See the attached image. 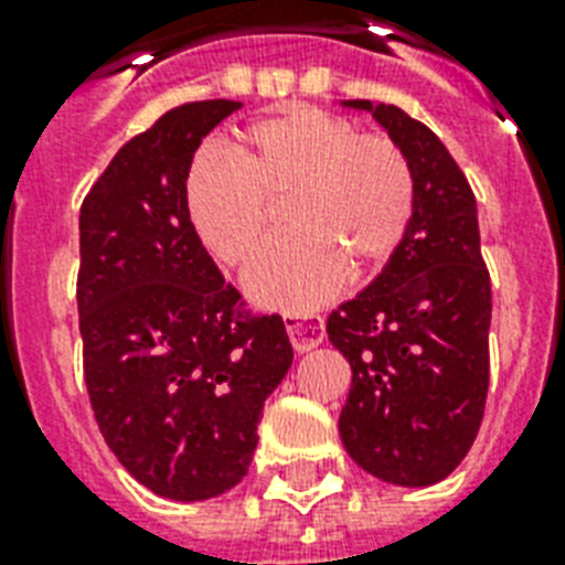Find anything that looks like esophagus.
<instances>
[{
  "instance_id": "esophagus-1",
  "label": "esophagus",
  "mask_w": 565,
  "mask_h": 565,
  "mask_svg": "<svg viewBox=\"0 0 565 565\" xmlns=\"http://www.w3.org/2000/svg\"><path fill=\"white\" fill-rule=\"evenodd\" d=\"M284 328H287L296 352H310L326 340V319L317 313H290V317H284Z\"/></svg>"
}]
</instances>
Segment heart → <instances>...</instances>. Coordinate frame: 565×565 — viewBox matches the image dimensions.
<instances>
[{
    "instance_id": "b5f03b06",
    "label": "heart",
    "mask_w": 565,
    "mask_h": 565,
    "mask_svg": "<svg viewBox=\"0 0 565 565\" xmlns=\"http://www.w3.org/2000/svg\"><path fill=\"white\" fill-rule=\"evenodd\" d=\"M234 161L202 154L188 179V216L216 260L246 266L287 205L290 239L246 273V292L278 310H313L345 281V264L375 269L413 216V175L384 137L317 108H287L248 128Z\"/></svg>"
}]
</instances>
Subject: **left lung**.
Returning a JSON list of instances; mask_svg holds the SVG:
<instances>
[{"label":"left lung","mask_w":565,"mask_h":565,"mask_svg":"<svg viewBox=\"0 0 565 565\" xmlns=\"http://www.w3.org/2000/svg\"><path fill=\"white\" fill-rule=\"evenodd\" d=\"M366 110L404 154L413 216L366 290L328 317V340L352 366L340 413L345 451L395 487H430L472 448L490 386V273L469 181L439 137L402 108Z\"/></svg>","instance_id":"8db88e82"}]
</instances>
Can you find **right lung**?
<instances>
[{
  "mask_svg": "<svg viewBox=\"0 0 565 565\" xmlns=\"http://www.w3.org/2000/svg\"><path fill=\"white\" fill-rule=\"evenodd\" d=\"M243 102L167 110L82 204L84 384L117 460L172 501L243 481L264 402L292 363L278 313L248 317L188 216L193 152Z\"/></svg>",
  "mask_w": 565,
  "mask_h": 565,
  "instance_id": "1",
  "label": "right lung"
}]
</instances>
